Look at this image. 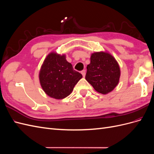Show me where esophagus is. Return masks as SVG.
<instances>
[{
    "label": "esophagus",
    "instance_id": "1",
    "mask_svg": "<svg viewBox=\"0 0 154 154\" xmlns=\"http://www.w3.org/2000/svg\"><path fill=\"white\" fill-rule=\"evenodd\" d=\"M81 73H82V76H83V77H85V70H83V71L81 72Z\"/></svg>",
    "mask_w": 154,
    "mask_h": 154
}]
</instances>
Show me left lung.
Returning a JSON list of instances; mask_svg holds the SVG:
<instances>
[{
  "label": "left lung",
  "mask_w": 154,
  "mask_h": 154,
  "mask_svg": "<svg viewBox=\"0 0 154 154\" xmlns=\"http://www.w3.org/2000/svg\"><path fill=\"white\" fill-rule=\"evenodd\" d=\"M87 69L86 80L102 94L112 92L119 83L121 75L119 63L107 51L92 53L91 63Z\"/></svg>",
  "instance_id": "left-lung-1"
}]
</instances>
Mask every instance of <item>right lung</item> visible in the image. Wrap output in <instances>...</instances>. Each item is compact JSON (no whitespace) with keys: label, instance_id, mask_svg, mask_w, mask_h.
<instances>
[{"label":"right lung","instance_id":"right-lung-1","mask_svg":"<svg viewBox=\"0 0 154 154\" xmlns=\"http://www.w3.org/2000/svg\"><path fill=\"white\" fill-rule=\"evenodd\" d=\"M38 78L40 85L48 96L61 100L72 92L82 75L73 69L66 60V55L51 52L44 60Z\"/></svg>","mask_w":154,"mask_h":154}]
</instances>
